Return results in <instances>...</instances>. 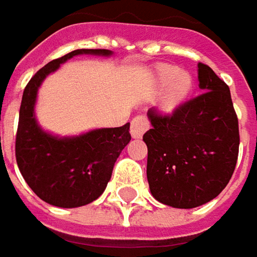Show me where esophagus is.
<instances>
[{"instance_id": "1", "label": "esophagus", "mask_w": 257, "mask_h": 257, "mask_svg": "<svg viewBox=\"0 0 257 257\" xmlns=\"http://www.w3.org/2000/svg\"><path fill=\"white\" fill-rule=\"evenodd\" d=\"M149 129V120L145 115H138L131 122V135L132 138H141Z\"/></svg>"}]
</instances>
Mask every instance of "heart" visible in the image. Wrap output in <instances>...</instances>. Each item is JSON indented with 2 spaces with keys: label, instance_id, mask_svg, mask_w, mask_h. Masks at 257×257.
<instances>
[{
  "label": "heart",
  "instance_id": "b5f03b06",
  "mask_svg": "<svg viewBox=\"0 0 257 257\" xmlns=\"http://www.w3.org/2000/svg\"><path fill=\"white\" fill-rule=\"evenodd\" d=\"M156 79L161 86H168L162 105L166 111H172L185 101L192 89V79L178 68L161 67L156 72Z\"/></svg>",
  "mask_w": 257,
  "mask_h": 257
}]
</instances>
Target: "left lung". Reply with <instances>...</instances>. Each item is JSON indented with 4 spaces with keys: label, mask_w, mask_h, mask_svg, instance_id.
Masks as SVG:
<instances>
[{
    "label": "left lung",
    "mask_w": 257,
    "mask_h": 257,
    "mask_svg": "<svg viewBox=\"0 0 257 257\" xmlns=\"http://www.w3.org/2000/svg\"><path fill=\"white\" fill-rule=\"evenodd\" d=\"M202 92L171 115L151 108L152 128L146 176L152 196L179 209L198 208L215 199L233 175L239 154V123L229 86L199 62Z\"/></svg>",
    "instance_id": "1"
}]
</instances>
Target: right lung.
<instances>
[{"label":"right lung","mask_w":257,"mask_h":257,"mask_svg":"<svg viewBox=\"0 0 257 257\" xmlns=\"http://www.w3.org/2000/svg\"><path fill=\"white\" fill-rule=\"evenodd\" d=\"M81 54L109 57L112 51L75 49L41 68L24 89L15 138V158L23 178L38 198L58 208H78L98 199L131 141L129 123L64 138L51 135L38 125L34 108L42 81Z\"/></svg>","instance_id":"add662e5"}]
</instances>
